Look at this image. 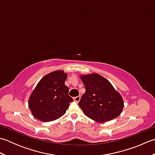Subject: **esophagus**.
Instances as JSON below:
<instances>
[{
    "mask_svg": "<svg viewBox=\"0 0 155 155\" xmlns=\"http://www.w3.org/2000/svg\"><path fill=\"white\" fill-rule=\"evenodd\" d=\"M74 101H75V102H77V103H78V101H80V99H81V97L80 96H77V97H74Z\"/></svg>",
    "mask_w": 155,
    "mask_h": 155,
    "instance_id": "obj_1",
    "label": "esophagus"
}]
</instances>
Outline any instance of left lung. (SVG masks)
<instances>
[{"label": "left lung", "mask_w": 155, "mask_h": 155, "mask_svg": "<svg viewBox=\"0 0 155 155\" xmlns=\"http://www.w3.org/2000/svg\"><path fill=\"white\" fill-rule=\"evenodd\" d=\"M81 78L86 91L78 105L87 117L104 123L119 116L124 102L109 81L97 73L81 75Z\"/></svg>", "instance_id": "8db88e82"}]
</instances>
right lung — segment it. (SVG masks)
Here are the masks:
<instances>
[{
  "label": "right lung",
  "mask_w": 155,
  "mask_h": 155,
  "mask_svg": "<svg viewBox=\"0 0 155 155\" xmlns=\"http://www.w3.org/2000/svg\"><path fill=\"white\" fill-rule=\"evenodd\" d=\"M67 74L62 71L51 72L42 78L32 91L28 107L37 119L52 121L62 117L73 101L64 84Z\"/></svg>",
  "instance_id": "obj_1"
}]
</instances>
